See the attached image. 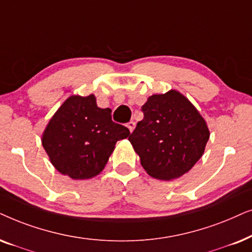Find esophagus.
Here are the masks:
<instances>
[{"label": "esophagus", "instance_id": "34e87169", "mask_svg": "<svg viewBox=\"0 0 252 252\" xmlns=\"http://www.w3.org/2000/svg\"><path fill=\"white\" fill-rule=\"evenodd\" d=\"M126 126H128V128H129L130 132H132L133 129H135V126H136V123L133 122V121H130V122H129L128 124H126Z\"/></svg>", "mask_w": 252, "mask_h": 252}]
</instances>
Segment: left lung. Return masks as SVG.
Instances as JSON below:
<instances>
[{"label": "left lung", "instance_id": "left-lung-1", "mask_svg": "<svg viewBox=\"0 0 252 252\" xmlns=\"http://www.w3.org/2000/svg\"><path fill=\"white\" fill-rule=\"evenodd\" d=\"M144 119L129 137L147 174L173 180L189 172L210 138L206 122L180 92L151 95L142 107Z\"/></svg>", "mask_w": 252, "mask_h": 252}]
</instances>
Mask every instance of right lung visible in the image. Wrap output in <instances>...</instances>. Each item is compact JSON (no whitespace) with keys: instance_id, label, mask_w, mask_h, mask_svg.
Wrapping results in <instances>:
<instances>
[{"instance_id":"add662e5","label":"right lung","mask_w":252,"mask_h":252,"mask_svg":"<svg viewBox=\"0 0 252 252\" xmlns=\"http://www.w3.org/2000/svg\"><path fill=\"white\" fill-rule=\"evenodd\" d=\"M129 135L112 120V110L96 106L94 95H72L49 121L42 146L60 173L86 180L105 168L117 140Z\"/></svg>"}]
</instances>
